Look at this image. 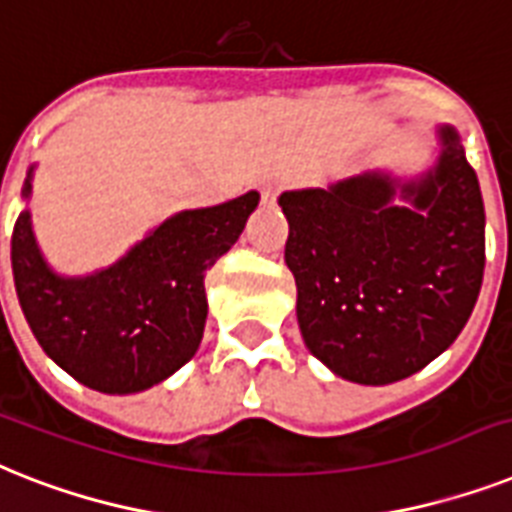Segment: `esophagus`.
<instances>
[{"label": "esophagus", "instance_id": "1", "mask_svg": "<svg viewBox=\"0 0 512 512\" xmlns=\"http://www.w3.org/2000/svg\"><path fill=\"white\" fill-rule=\"evenodd\" d=\"M281 189H284L281 184H265L263 189H260V197H263V202H276V197L281 194Z\"/></svg>", "mask_w": 512, "mask_h": 512}]
</instances>
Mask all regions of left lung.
Segmentation results:
<instances>
[{
  "label": "left lung",
  "mask_w": 512,
  "mask_h": 512,
  "mask_svg": "<svg viewBox=\"0 0 512 512\" xmlns=\"http://www.w3.org/2000/svg\"><path fill=\"white\" fill-rule=\"evenodd\" d=\"M413 207H394V184L365 173L331 189L286 191V265L297 281L307 350L355 384L413 376L450 347L484 281V199L452 128Z\"/></svg>",
  "instance_id": "obj_1"
}]
</instances>
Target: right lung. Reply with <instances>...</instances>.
Masks as SVG:
<instances>
[{
    "label": "right lung",
    "mask_w": 512,
    "mask_h": 512,
    "mask_svg": "<svg viewBox=\"0 0 512 512\" xmlns=\"http://www.w3.org/2000/svg\"><path fill=\"white\" fill-rule=\"evenodd\" d=\"M31 184L26 181V197ZM260 202L247 191L223 205L165 220L120 263L60 278L41 260L28 213L12 228V276L41 350L89 389L131 394L189 363L205 331V276L234 247Z\"/></svg>",
    "instance_id": "1"
}]
</instances>
